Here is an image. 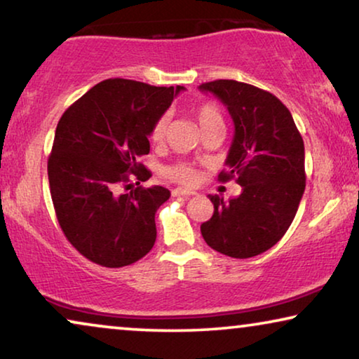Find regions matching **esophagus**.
I'll list each match as a JSON object with an SVG mask.
<instances>
[{"instance_id": "34e87169", "label": "esophagus", "mask_w": 359, "mask_h": 359, "mask_svg": "<svg viewBox=\"0 0 359 359\" xmlns=\"http://www.w3.org/2000/svg\"><path fill=\"white\" fill-rule=\"evenodd\" d=\"M172 195H174V196L189 198V196H194L195 191H194V190H189V189H174V190H172Z\"/></svg>"}]
</instances>
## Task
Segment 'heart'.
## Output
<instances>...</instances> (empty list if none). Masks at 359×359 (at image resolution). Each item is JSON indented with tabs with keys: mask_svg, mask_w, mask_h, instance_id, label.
I'll return each instance as SVG.
<instances>
[{
	"mask_svg": "<svg viewBox=\"0 0 359 359\" xmlns=\"http://www.w3.org/2000/svg\"><path fill=\"white\" fill-rule=\"evenodd\" d=\"M195 116H196V121H198V124H200L203 132L210 127L224 126L221 112H219V109L212 103H203L198 106V108L195 109ZM168 126H169V119H168V116L164 114L159 117L156 122H154L151 133H149V138H151L154 143L163 142L165 137V132H168ZM164 172L169 179L182 182V184H191L195 179L194 169L184 163L169 165V168H165Z\"/></svg>",
	"mask_w": 359,
	"mask_h": 359,
	"instance_id": "heart-1",
	"label": "heart"
}]
</instances>
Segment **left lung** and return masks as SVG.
<instances>
[{
  "mask_svg": "<svg viewBox=\"0 0 359 359\" xmlns=\"http://www.w3.org/2000/svg\"><path fill=\"white\" fill-rule=\"evenodd\" d=\"M226 106L233 138L219 179L237 180L242 194L229 201L210 195L214 212L201 224L205 242L231 258H253L288 231L304 191V145L279 98L237 80L201 83Z\"/></svg>",
  "mask_w": 359,
  "mask_h": 359,
  "instance_id": "1",
  "label": "left lung"
}]
</instances>
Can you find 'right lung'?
Masks as SVG:
<instances>
[{
  "mask_svg": "<svg viewBox=\"0 0 359 359\" xmlns=\"http://www.w3.org/2000/svg\"><path fill=\"white\" fill-rule=\"evenodd\" d=\"M182 90L103 80L57 122L48 158L51 200L66 238L93 263L128 266L156 242L154 214L170 191L133 187L151 177L137 159L149 153L154 122Z\"/></svg>",
  "mask_w": 359,
  "mask_h": 359,
  "instance_id": "1",
  "label": "right lung"
}]
</instances>
